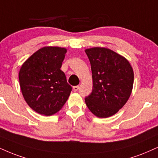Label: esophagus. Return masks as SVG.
Here are the masks:
<instances>
[{"label": "esophagus", "mask_w": 158, "mask_h": 158, "mask_svg": "<svg viewBox=\"0 0 158 158\" xmlns=\"http://www.w3.org/2000/svg\"><path fill=\"white\" fill-rule=\"evenodd\" d=\"M79 86H73V91H75V92H77V91L79 90Z\"/></svg>", "instance_id": "esophagus-1"}]
</instances>
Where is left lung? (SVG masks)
<instances>
[{
	"label": "left lung",
	"mask_w": 158,
	"mask_h": 158,
	"mask_svg": "<svg viewBox=\"0 0 158 158\" xmlns=\"http://www.w3.org/2000/svg\"><path fill=\"white\" fill-rule=\"evenodd\" d=\"M91 65L93 90L85 98L90 111L98 118L115 115L132 94L134 72L124 56L104 47L85 50Z\"/></svg>",
	"instance_id": "1"
}]
</instances>
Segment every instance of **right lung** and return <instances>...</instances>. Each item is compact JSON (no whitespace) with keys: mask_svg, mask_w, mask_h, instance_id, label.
Wrapping results in <instances>:
<instances>
[{"mask_svg":"<svg viewBox=\"0 0 158 158\" xmlns=\"http://www.w3.org/2000/svg\"><path fill=\"white\" fill-rule=\"evenodd\" d=\"M67 49L45 46L22 64L19 81L27 104L40 115H54L62 109L71 94L65 74L60 70Z\"/></svg>","mask_w":158,"mask_h":158,"instance_id":"1","label":"right lung"}]
</instances>
